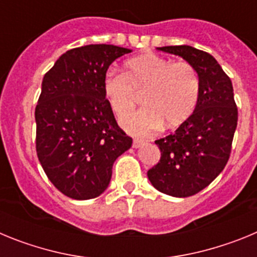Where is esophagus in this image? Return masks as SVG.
Listing matches in <instances>:
<instances>
[{"instance_id": "obj_1", "label": "esophagus", "mask_w": 257, "mask_h": 257, "mask_svg": "<svg viewBox=\"0 0 257 257\" xmlns=\"http://www.w3.org/2000/svg\"><path fill=\"white\" fill-rule=\"evenodd\" d=\"M143 144H144V142H143V140H139V139H134L133 147H134V148H139V147H142Z\"/></svg>"}]
</instances>
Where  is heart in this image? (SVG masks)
I'll use <instances>...</instances> for the list:
<instances>
[{
	"label": "heart",
	"instance_id": "b5f03b06",
	"mask_svg": "<svg viewBox=\"0 0 257 257\" xmlns=\"http://www.w3.org/2000/svg\"><path fill=\"white\" fill-rule=\"evenodd\" d=\"M123 69V74L113 70L104 74L103 92L118 118L130 114L138 103L136 95H142L145 108L122 121L128 133L151 135L162 122L167 127H176L196 110L201 81L196 68L188 61H172L148 52L128 59Z\"/></svg>",
	"mask_w": 257,
	"mask_h": 257
}]
</instances>
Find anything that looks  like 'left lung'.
I'll list each match as a JSON object with an SVG mask.
<instances>
[{"instance_id":"1","label":"left lung","mask_w":257,"mask_h":257,"mask_svg":"<svg viewBox=\"0 0 257 257\" xmlns=\"http://www.w3.org/2000/svg\"><path fill=\"white\" fill-rule=\"evenodd\" d=\"M158 50L179 55L196 68L201 94L196 110L174 134L156 140L161 160L148 171L157 190L172 197L194 196L224 170L237 128L233 85L216 59L192 46Z\"/></svg>"}]
</instances>
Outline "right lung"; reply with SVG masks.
Segmentation results:
<instances>
[{"label":"right lung","instance_id":"1","mask_svg":"<svg viewBox=\"0 0 257 257\" xmlns=\"http://www.w3.org/2000/svg\"><path fill=\"white\" fill-rule=\"evenodd\" d=\"M128 52L114 45L76 47L45 74L35 112L36 151L49 180L69 198L100 196L114 161L131 148L103 92L109 65Z\"/></svg>","mask_w":257,"mask_h":257}]
</instances>
